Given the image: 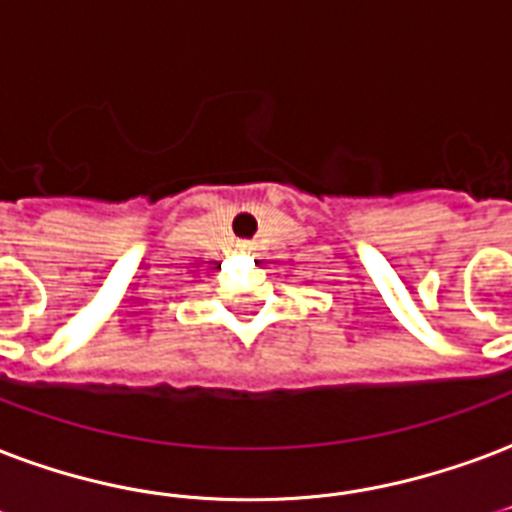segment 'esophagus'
<instances>
[{"label": "esophagus", "mask_w": 512, "mask_h": 512, "mask_svg": "<svg viewBox=\"0 0 512 512\" xmlns=\"http://www.w3.org/2000/svg\"><path fill=\"white\" fill-rule=\"evenodd\" d=\"M237 251H240V253H251L253 251V242L251 240L237 242Z\"/></svg>", "instance_id": "34e87169"}]
</instances>
